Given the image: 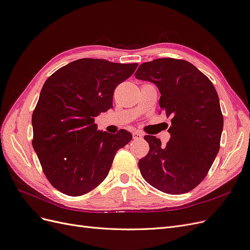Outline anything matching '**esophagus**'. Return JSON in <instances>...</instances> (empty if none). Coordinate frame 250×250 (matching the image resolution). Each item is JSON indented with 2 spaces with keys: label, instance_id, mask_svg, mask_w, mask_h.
<instances>
[{
  "label": "esophagus",
  "instance_id": "esophagus-1",
  "mask_svg": "<svg viewBox=\"0 0 250 250\" xmlns=\"http://www.w3.org/2000/svg\"><path fill=\"white\" fill-rule=\"evenodd\" d=\"M133 135V139L134 140H140V139H143V133L140 132V131H135L132 133Z\"/></svg>",
  "mask_w": 250,
  "mask_h": 250
}]
</instances>
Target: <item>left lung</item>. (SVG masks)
I'll use <instances>...</instances> for the list:
<instances>
[{"mask_svg":"<svg viewBox=\"0 0 250 250\" xmlns=\"http://www.w3.org/2000/svg\"><path fill=\"white\" fill-rule=\"evenodd\" d=\"M135 78L160 89V107L171 117L166 146L145 135L148 154L139 161L143 178L164 193L192 191L207 176L220 149L223 116L210 80L184 59L158 58L142 63Z\"/></svg>","mask_w":250,"mask_h":250,"instance_id":"1","label":"left lung"}]
</instances>
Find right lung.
<instances>
[{
  "mask_svg": "<svg viewBox=\"0 0 250 250\" xmlns=\"http://www.w3.org/2000/svg\"><path fill=\"white\" fill-rule=\"evenodd\" d=\"M138 63L82 58L46 80L33 110L32 146L50 184L69 196L94 190L106 178L117 151L132 139L97 130L95 118L112 107L116 87Z\"/></svg>",
  "mask_w": 250,
  "mask_h": 250,
  "instance_id": "add662e5",
  "label": "right lung"
}]
</instances>
